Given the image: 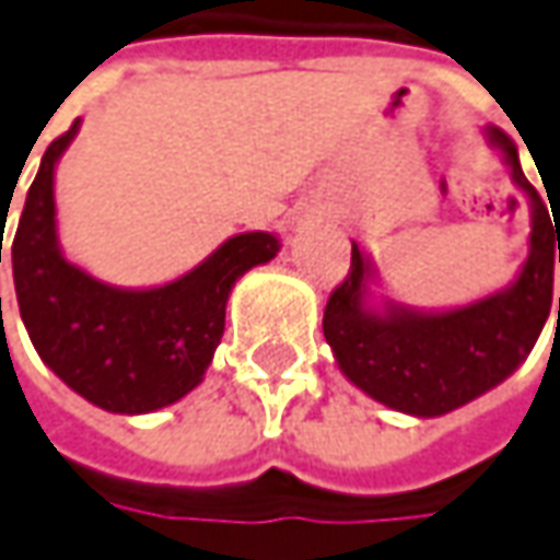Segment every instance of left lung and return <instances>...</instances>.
I'll list each match as a JSON object with an SVG mask.
<instances>
[{
    "label": "left lung",
    "mask_w": 560,
    "mask_h": 560,
    "mask_svg": "<svg viewBox=\"0 0 560 560\" xmlns=\"http://www.w3.org/2000/svg\"><path fill=\"white\" fill-rule=\"evenodd\" d=\"M485 137L503 155L512 184L530 208L527 260L515 281L454 310H413L383 296L371 303L376 266L352 242V266L325 306V340L352 386L410 417H441L500 386L539 340L551 310L560 226L521 171L515 143L488 125ZM560 328V296H558Z\"/></svg>",
    "instance_id": "1"
}]
</instances>
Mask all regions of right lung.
I'll use <instances>...</instances> for the list:
<instances>
[{"label": "right lung", "mask_w": 560, "mask_h": 560, "mask_svg": "<svg viewBox=\"0 0 560 560\" xmlns=\"http://www.w3.org/2000/svg\"><path fill=\"white\" fill-rule=\"evenodd\" d=\"M79 119L42 155L11 245L21 318L39 359L109 413H152L199 386L226 325L232 284L279 254L276 232H238L196 269L155 288H119L67 260L55 168ZM2 264V235H0ZM2 303V300H0Z\"/></svg>", "instance_id": "add662e5"}]
</instances>
